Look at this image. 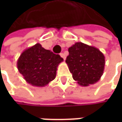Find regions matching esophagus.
<instances>
[{
	"label": "esophagus",
	"instance_id": "1",
	"mask_svg": "<svg viewBox=\"0 0 122 122\" xmlns=\"http://www.w3.org/2000/svg\"><path fill=\"white\" fill-rule=\"evenodd\" d=\"M60 56H61V57H62V58H63L64 60L66 59V56H65V54H63V53H61V54H60Z\"/></svg>",
	"mask_w": 122,
	"mask_h": 122
}]
</instances>
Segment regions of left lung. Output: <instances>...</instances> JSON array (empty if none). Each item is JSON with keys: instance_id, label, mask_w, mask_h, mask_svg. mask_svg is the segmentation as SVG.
<instances>
[{"instance_id": "left-lung-1", "label": "left lung", "mask_w": 122, "mask_h": 122, "mask_svg": "<svg viewBox=\"0 0 122 122\" xmlns=\"http://www.w3.org/2000/svg\"><path fill=\"white\" fill-rule=\"evenodd\" d=\"M66 62L73 78L78 84L87 86L97 82L105 67V56L97 49L82 42L68 48Z\"/></svg>"}]
</instances>
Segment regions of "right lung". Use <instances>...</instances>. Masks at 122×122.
I'll return each mask as SVG.
<instances>
[{
	"instance_id": "obj_1",
	"label": "right lung",
	"mask_w": 122,
	"mask_h": 122,
	"mask_svg": "<svg viewBox=\"0 0 122 122\" xmlns=\"http://www.w3.org/2000/svg\"><path fill=\"white\" fill-rule=\"evenodd\" d=\"M63 61L60 55L36 44L22 53L17 61V68L28 83L44 86L56 78L57 66Z\"/></svg>"
}]
</instances>
